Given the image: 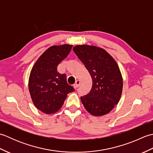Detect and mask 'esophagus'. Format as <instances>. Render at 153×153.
<instances>
[{"label":"esophagus","instance_id":"34e87169","mask_svg":"<svg viewBox=\"0 0 153 153\" xmlns=\"http://www.w3.org/2000/svg\"><path fill=\"white\" fill-rule=\"evenodd\" d=\"M80 84H81V83H80L79 81L77 80V81H76V83H75V84L74 85V87L75 89H77V87H79L80 86Z\"/></svg>","mask_w":153,"mask_h":153}]
</instances>
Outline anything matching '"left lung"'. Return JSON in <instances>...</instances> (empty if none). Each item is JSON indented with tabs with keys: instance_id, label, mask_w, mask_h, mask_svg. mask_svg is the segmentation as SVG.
<instances>
[{
	"instance_id": "left-lung-1",
	"label": "left lung",
	"mask_w": 153,
	"mask_h": 153,
	"mask_svg": "<svg viewBox=\"0 0 153 153\" xmlns=\"http://www.w3.org/2000/svg\"><path fill=\"white\" fill-rule=\"evenodd\" d=\"M73 51L85 65L93 80L90 92L81 97L85 108L93 116L106 114L118 103L123 80L118 64L103 48L77 45Z\"/></svg>"
}]
</instances>
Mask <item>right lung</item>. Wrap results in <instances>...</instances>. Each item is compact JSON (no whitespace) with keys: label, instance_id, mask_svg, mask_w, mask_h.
Masks as SVG:
<instances>
[{"label":"right lung","instance_id":"1","mask_svg":"<svg viewBox=\"0 0 153 153\" xmlns=\"http://www.w3.org/2000/svg\"><path fill=\"white\" fill-rule=\"evenodd\" d=\"M72 45H63L48 48L39 58L31 71L29 90L35 106L50 114L63 105L67 95L74 87L68 85L66 75L57 71V66L66 58Z\"/></svg>","mask_w":153,"mask_h":153}]
</instances>
